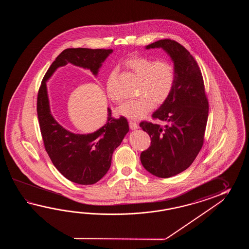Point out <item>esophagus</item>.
<instances>
[{"label": "esophagus", "instance_id": "obj_1", "mask_svg": "<svg viewBox=\"0 0 249 249\" xmlns=\"http://www.w3.org/2000/svg\"><path fill=\"white\" fill-rule=\"evenodd\" d=\"M129 125L132 130H136L139 128L137 123L134 122V121H129Z\"/></svg>", "mask_w": 249, "mask_h": 249}]
</instances>
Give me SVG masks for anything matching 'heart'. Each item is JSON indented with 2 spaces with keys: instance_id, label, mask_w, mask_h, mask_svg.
I'll return each mask as SVG.
<instances>
[{
  "instance_id": "obj_1",
  "label": "heart",
  "mask_w": 249,
  "mask_h": 249,
  "mask_svg": "<svg viewBox=\"0 0 249 249\" xmlns=\"http://www.w3.org/2000/svg\"><path fill=\"white\" fill-rule=\"evenodd\" d=\"M126 65L142 79L137 99L129 100L117 108V112L129 119L139 120L157 105L163 104L168 99L176 82V69L167 61H159L144 57H133ZM116 71L111 72L107 81V92L114 102H119L122 96L116 87Z\"/></svg>"
}]
</instances>
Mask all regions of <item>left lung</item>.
Masks as SVG:
<instances>
[{
	"mask_svg": "<svg viewBox=\"0 0 249 249\" xmlns=\"http://www.w3.org/2000/svg\"><path fill=\"white\" fill-rule=\"evenodd\" d=\"M162 48L174 62L176 82L168 99L152 117L165 123L140 124L151 138L141 154L143 167L159 178H169L190 167L199 153L208 117V101L201 71L195 58L179 42L159 40L146 49Z\"/></svg>",
	"mask_w": 249,
	"mask_h": 249,
	"instance_id": "1",
	"label": "left lung"
}]
</instances>
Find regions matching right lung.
I'll list each match as a JSON object with an SVG mask.
<instances>
[{"label":"right lung","mask_w":249,"mask_h":249,"mask_svg":"<svg viewBox=\"0 0 249 249\" xmlns=\"http://www.w3.org/2000/svg\"><path fill=\"white\" fill-rule=\"evenodd\" d=\"M112 53L113 50L105 49L64 50L48 69L38 91V120L45 150L64 177L82 185L94 184L106 175L113 152L129 132V124L125 117L113 118L111 109L107 107L106 124L99 130L87 134L70 132L52 115L46 82L57 69L68 63L89 69L97 76L102 63Z\"/></svg>","instance_id":"add662e5"}]
</instances>
